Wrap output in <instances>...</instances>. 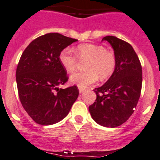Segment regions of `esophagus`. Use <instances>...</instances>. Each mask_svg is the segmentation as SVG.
Segmentation results:
<instances>
[{
  "label": "esophagus",
  "instance_id": "1",
  "mask_svg": "<svg viewBox=\"0 0 160 160\" xmlns=\"http://www.w3.org/2000/svg\"><path fill=\"white\" fill-rule=\"evenodd\" d=\"M79 91H80V93H82L84 91V89H82V88H80V87H79Z\"/></svg>",
  "mask_w": 160,
  "mask_h": 160
}]
</instances>
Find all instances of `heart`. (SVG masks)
<instances>
[{"mask_svg": "<svg viewBox=\"0 0 160 160\" xmlns=\"http://www.w3.org/2000/svg\"><path fill=\"white\" fill-rule=\"evenodd\" d=\"M76 55L69 48L60 52L59 61L62 67L69 73L75 71L80 61L88 60L85 72H77L71 76V82L80 88H85L100 79H106L113 73L116 67V58L112 52L108 51L102 45L84 43L78 45Z\"/></svg>", "mask_w": 160, "mask_h": 160, "instance_id": "b5f03b06", "label": "heart"}]
</instances>
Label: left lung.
<instances>
[{
	"label": "left lung",
	"mask_w": 160,
	"mask_h": 160,
	"mask_svg": "<svg viewBox=\"0 0 160 160\" xmlns=\"http://www.w3.org/2000/svg\"><path fill=\"white\" fill-rule=\"evenodd\" d=\"M113 48L116 67L111 77L94 89L97 98L89 107L96 122L106 127H117L134 112L142 86V68L132 45L114 36H106Z\"/></svg>",
	"instance_id": "8db88e82"
}]
</instances>
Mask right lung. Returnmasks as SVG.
Listing matches in <instances>:
<instances>
[{
	"label": "right lung",
	"instance_id": "obj_1",
	"mask_svg": "<svg viewBox=\"0 0 160 160\" xmlns=\"http://www.w3.org/2000/svg\"><path fill=\"white\" fill-rule=\"evenodd\" d=\"M77 40L58 33L42 35L28 44L16 69L19 100L38 124L52 125L69 113L77 99V86L59 89L68 80L59 54Z\"/></svg>",
	"mask_w": 160,
	"mask_h": 160
}]
</instances>
